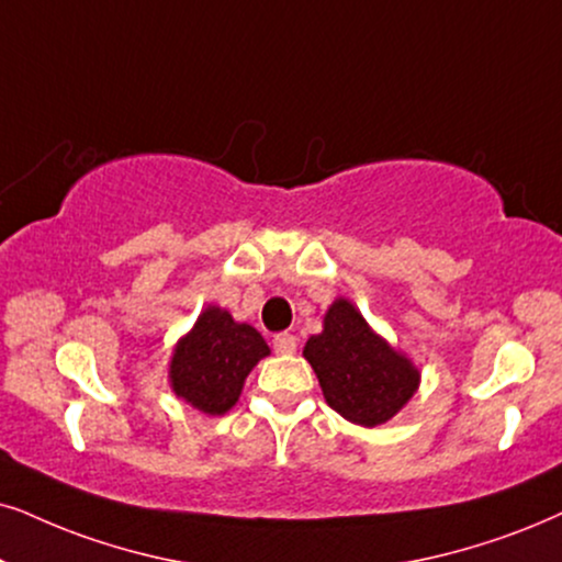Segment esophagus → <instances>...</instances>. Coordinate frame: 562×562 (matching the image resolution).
Masks as SVG:
<instances>
[{"mask_svg": "<svg viewBox=\"0 0 562 562\" xmlns=\"http://www.w3.org/2000/svg\"><path fill=\"white\" fill-rule=\"evenodd\" d=\"M272 347H274V352H280V355H293L297 347V339L290 331H280V334H274Z\"/></svg>", "mask_w": 562, "mask_h": 562, "instance_id": "1", "label": "esophagus"}]
</instances>
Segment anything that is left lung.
<instances>
[{"label":"left lung","instance_id":"1","mask_svg":"<svg viewBox=\"0 0 562 562\" xmlns=\"http://www.w3.org/2000/svg\"><path fill=\"white\" fill-rule=\"evenodd\" d=\"M326 404L363 428L392 420L420 386V371L407 355L379 337L347 297L324 314V331L303 347Z\"/></svg>","mask_w":562,"mask_h":562}]
</instances>
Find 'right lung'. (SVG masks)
Wrapping results in <instances>:
<instances>
[{"label":"right lung","mask_w":562,"mask_h":562,"mask_svg":"<svg viewBox=\"0 0 562 562\" xmlns=\"http://www.w3.org/2000/svg\"><path fill=\"white\" fill-rule=\"evenodd\" d=\"M269 355L265 337L238 324L220 305H207L179 339L170 358V389L204 415H225L244 392L246 375Z\"/></svg>","instance_id":"right-lung-1"}]
</instances>
